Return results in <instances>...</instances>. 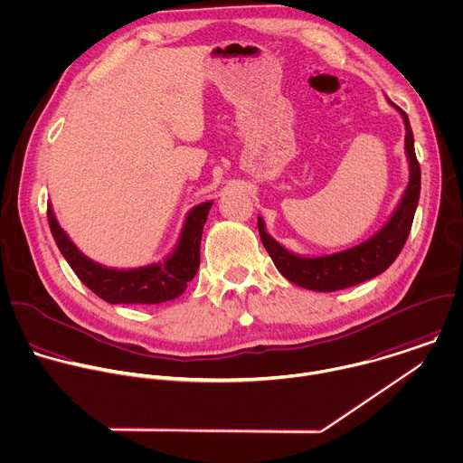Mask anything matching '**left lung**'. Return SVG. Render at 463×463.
<instances>
[{
  "label": "left lung",
  "mask_w": 463,
  "mask_h": 463,
  "mask_svg": "<svg viewBox=\"0 0 463 463\" xmlns=\"http://www.w3.org/2000/svg\"><path fill=\"white\" fill-rule=\"evenodd\" d=\"M387 103L402 116L405 127L403 148L409 165V183L391 217L374 235L353 248L336 253L307 257L293 253L286 250L279 241H275L268 233L264 219L259 215L257 221L260 241L277 269L289 282L322 293L344 289L383 273L402 251L420 199V165L414 156V139L407 114L392 101L387 99Z\"/></svg>",
  "instance_id": "8db88e82"
}]
</instances>
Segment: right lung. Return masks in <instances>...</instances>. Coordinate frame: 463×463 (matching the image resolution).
I'll return each instance as SVG.
<instances>
[{
    "instance_id": "right-lung-1",
    "label": "right lung",
    "mask_w": 463,
    "mask_h": 463,
    "mask_svg": "<svg viewBox=\"0 0 463 463\" xmlns=\"http://www.w3.org/2000/svg\"><path fill=\"white\" fill-rule=\"evenodd\" d=\"M213 201L195 204L181 228L174 250L159 262L139 268H109L87 257L60 226L49 203L52 237L80 280L110 304H161L184 293L201 264V239Z\"/></svg>"
}]
</instances>
